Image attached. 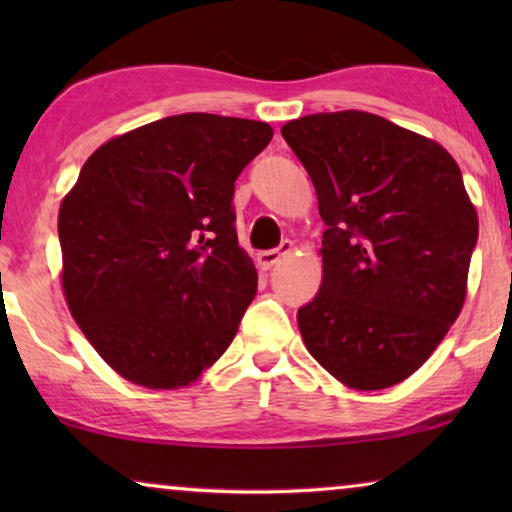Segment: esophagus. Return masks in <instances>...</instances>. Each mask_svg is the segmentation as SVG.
I'll list each match as a JSON object with an SVG mask.
<instances>
[{"mask_svg":"<svg viewBox=\"0 0 512 512\" xmlns=\"http://www.w3.org/2000/svg\"><path fill=\"white\" fill-rule=\"evenodd\" d=\"M291 249H293V242L291 240H284L277 249L261 251V254H258V265H261L263 270H268V268H272V265L279 261V258L286 256V254H291Z\"/></svg>","mask_w":512,"mask_h":512,"instance_id":"1","label":"esophagus"}]
</instances>
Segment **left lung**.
I'll return each mask as SVG.
<instances>
[{"mask_svg":"<svg viewBox=\"0 0 512 512\" xmlns=\"http://www.w3.org/2000/svg\"><path fill=\"white\" fill-rule=\"evenodd\" d=\"M326 223L319 293L298 310L307 352L352 389H387L459 317L478 214L443 146L368 111L289 121Z\"/></svg>","mask_w":512,"mask_h":512,"instance_id":"left-lung-1","label":"left lung"}]
</instances>
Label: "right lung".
<instances>
[{
  "label": "right lung",
  "instance_id": "right-lung-1",
  "mask_svg": "<svg viewBox=\"0 0 512 512\" xmlns=\"http://www.w3.org/2000/svg\"><path fill=\"white\" fill-rule=\"evenodd\" d=\"M268 123L179 114L102 144L62 200V289L125 380L191 384L233 342L258 275L235 230V179Z\"/></svg>",
  "mask_w": 512,
  "mask_h": 512
}]
</instances>
